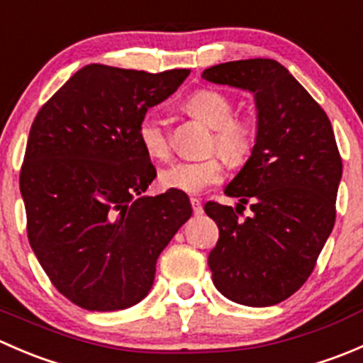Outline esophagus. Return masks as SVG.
<instances>
[{
    "instance_id": "34e87169",
    "label": "esophagus",
    "mask_w": 363,
    "mask_h": 363,
    "mask_svg": "<svg viewBox=\"0 0 363 363\" xmlns=\"http://www.w3.org/2000/svg\"><path fill=\"white\" fill-rule=\"evenodd\" d=\"M189 202H191V207H193V212H195V216H200L203 212V207H202V203H200V200H196V199H191L189 200Z\"/></svg>"
}]
</instances>
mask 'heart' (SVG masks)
<instances>
[{"label":"heart","instance_id":"1","mask_svg":"<svg viewBox=\"0 0 363 363\" xmlns=\"http://www.w3.org/2000/svg\"><path fill=\"white\" fill-rule=\"evenodd\" d=\"M186 111L214 130L212 145L232 164L250 158L255 145V128L247 119L233 116V101L214 89H199L186 100ZM138 142L152 160L167 161L172 156V140L167 123L155 112H147L138 123ZM225 177L221 156H208L195 161H177L160 174L164 189L196 195L218 184Z\"/></svg>","mask_w":363,"mask_h":363}]
</instances>
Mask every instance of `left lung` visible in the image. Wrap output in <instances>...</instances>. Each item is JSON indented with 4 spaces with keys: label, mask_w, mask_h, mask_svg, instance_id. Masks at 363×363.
<instances>
[{
    "label": "left lung",
    "mask_w": 363,
    "mask_h": 363,
    "mask_svg": "<svg viewBox=\"0 0 363 363\" xmlns=\"http://www.w3.org/2000/svg\"><path fill=\"white\" fill-rule=\"evenodd\" d=\"M202 77L251 91L258 111L250 160L225 188L239 203H205L219 228L208 255L212 283L242 306H274L306 283L334 228L342 175L334 130L277 61H230L203 69ZM247 201L253 216L240 218Z\"/></svg>",
    "instance_id": "1"
}]
</instances>
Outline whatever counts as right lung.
<instances>
[{
	"mask_svg": "<svg viewBox=\"0 0 363 363\" xmlns=\"http://www.w3.org/2000/svg\"><path fill=\"white\" fill-rule=\"evenodd\" d=\"M188 75L87 65L33 121L21 168L28 239L57 291L82 309L140 302L161 251L191 218L186 193L142 196L156 168L137 135L147 108Z\"/></svg>",
	"mask_w": 363,
	"mask_h": 363,
	"instance_id": "obj_1",
	"label": "right lung"
}]
</instances>
